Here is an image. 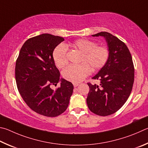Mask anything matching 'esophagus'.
I'll use <instances>...</instances> for the list:
<instances>
[{
	"label": "esophagus",
	"mask_w": 148,
	"mask_h": 148,
	"mask_svg": "<svg viewBox=\"0 0 148 148\" xmlns=\"http://www.w3.org/2000/svg\"><path fill=\"white\" fill-rule=\"evenodd\" d=\"M79 84L78 83H73V86H74V87H77V86H79Z\"/></svg>",
	"instance_id": "obj_1"
}]
</instances>
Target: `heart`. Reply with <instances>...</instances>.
Returning a JSON list of instances; mask_svg holds the SVG:
<instances>
[{"label": "heart", "mask_w": 148, "mask_h": 148, "mask_svg": "<svg viewBox=\"0 0 148 148\" xmlns=\"http://www.w3.org/2000/svg\"><path fill=\"white\" fill-rule=\"evenodd\" d=\"M69 46L82 53L81 64L72 65L62 71V77L66 81L78 83L89 75L93 71H97L105 66L109 59L110 51L106 45H97L94 41L88 39H78L69 44ZM54 64L59 68H63L67 64V49L62 44L54 48L53 52Z\"/></svg>", "instance_id": "b5f03b06"}]
</instances>
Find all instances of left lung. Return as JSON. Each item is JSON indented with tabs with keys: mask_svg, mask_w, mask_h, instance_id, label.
Here are the masks:
<instances>
[{
	"mask_svg": "<svg viewBox=\"0 0 148 148\" xmlns=\"http://www.w3.org/2000/svg\"><path fill=\"white\" fill-rule=\"evenodd\" d=\"M103 36L107 42L110 56L107 63L93 77L100 84L88 82L90 91L86 102L91 112L98 116H108L120 109L131 94L134 77L131 54L122 41L107 32L92 36Z\"/></svg>",
	"mask_w": 148,
	"mask_h": 148,
	"instance_id": "8db88e82",
	"label": "left lung"
}]
</instances>
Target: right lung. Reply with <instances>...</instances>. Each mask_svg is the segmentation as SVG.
Here are the masks:
<instances>
[{"label":"right lung","instance_id":"obj_1","mask_svg":"<svg viewBox=\"0 0 148 148\" xmlns=\"http://www.w3.org/2000/svg\"><path fill=\"white\" fill-rule=\"evenodd\" d=\"M64 39L49 34L34 36L25 41L21 49L15 68V81L19 94L31 109L39 114L56 117L68 107L73 86L61 79L54 64L53 52Z\"/></svg>","mask_w":148,"mask_h":148}]
</instances>
